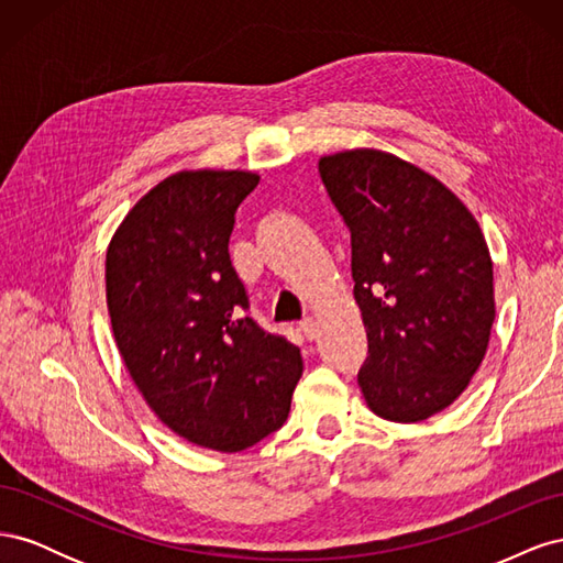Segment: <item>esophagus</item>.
<instances>
[{
    "label": "esophagus",
    "instance_id": "obj_1",
    "mask_svg": "<svg viewBox=\"0 0 563 563\" xmlns=\"http://www.w3.org/2000/svg\"><path fill=\"white\" fill-rule=\"evenodd\" d=\"M300 331L305 333V338L308 340H314L317 338V319L314 317H305L302 321H300Z\"/></svg>",
    "mask_w": 563,
    "mask_h": 563
}]
</instances>
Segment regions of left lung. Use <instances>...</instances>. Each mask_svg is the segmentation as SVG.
Segmentation results:
<instances>
[{"label":"left lung","mask_w":563,"mask_h":563,"mask_svg":"<svg viewBox=\"0 0 563 563\" xmlns=\"http://www.w3.org/2000/svg\"><path fill=\"white\" fill-rule=\"evenodd\" d=\"M319 176L352 236L364 399L385 420H428L463 395L488 347L496 298L482 228L444 183L389 152L321 157Z\"/></svg>","instance_id":"obj_1"}]
</instances>
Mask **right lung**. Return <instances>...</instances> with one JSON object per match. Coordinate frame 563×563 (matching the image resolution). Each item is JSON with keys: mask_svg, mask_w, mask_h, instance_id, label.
<instances>
[{"mask_svg": "<svg viewBox=\"0 0 563 563\" xmlns=\"http://www.w3.org/2000/svg\"><path fill=\"white\" fill-rule=\"evenodd\" d=\"M261 176L180 172L117 228L106 258L112 333L135 387L190 444L236 453L279 430L300 350L263 331L230 261L234 213Z\"/></svg>", "mask_w": 563, "mask_h": 563, "instance_id": "obj_1", "label": "right lung"}]
</instances>
